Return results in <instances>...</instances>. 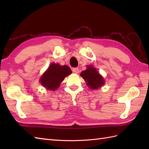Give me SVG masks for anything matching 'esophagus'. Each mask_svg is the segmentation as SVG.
<instances>
[{
  "mask_svg": "<svg viewBox=\"0 0 149 149\" xmlns=\"http://www.w3.org/2000/svg\"><path fill=\"white\" fill-rule=\"evenodd\" d=\"M72 72L74 73H75V74H77V73H79V68H73Z\"/></svg>",
  "mask_w": 149,
  "mask_h": 149,
  "instance_id": "34e87169",
  "label": "esophagus"
}]
</instances>
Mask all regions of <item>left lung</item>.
I'll return each instance as SVG.
<instances>
[{"instance_id":"obj_1","label":"left lung","mask_w":149,"mask_h":149,"mask_svg":"<svg viewBox=\"0 0 149 149\" xmlns=\"http://www.w3.org/2000/svg\"><path fill=\"white\" fill-rule=\"evenodd\" d=\"M80 75L86 82L87 86L91 89L97 90L104 84L103 77L97 71V69L91 66H88V68L82 72Z\"/></svg>"}]
</instances>
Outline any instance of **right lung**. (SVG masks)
I'll return each instance as SVG.
<instances>
[{
  "label": "right lung",
  "mask_w": 149,
  "mask_h": 149,
  "mask_svg": "<svg viewBox=\"0 0 149 149\" xmlns=\"http://www.w3.org/2000/svg\"><path fill=\"white\" fill-rule=\"evenodd\" d=\"M71 73L72 70L68 66L52 63L41 77L40 83L47 89L56 90L64 79Z\"/></svg>",
  "instance_id": "obj_1"
}]
</instances>
